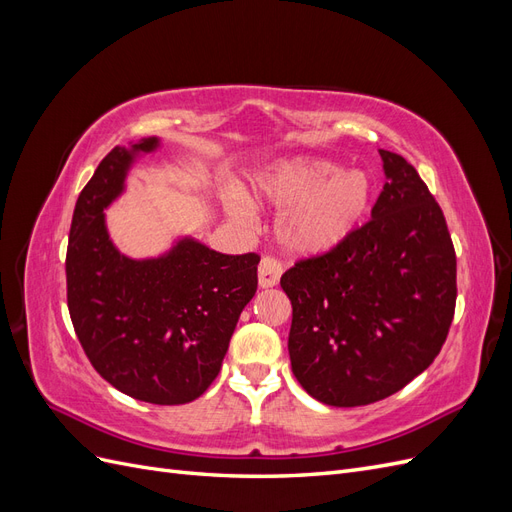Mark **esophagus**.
I'll use <instances>...</instances> for the list:
<instances>
[{"label":"esophagus","instance_id":"esophagus-1","mask_svg":"<svg viewBox=\"0 0 512 512\" xmlns=\"http://www.w3.org/2000/svg\"><path fill=\"white\" fill-rule=\"evenodd\" d=\"M284 267L282 262L273 258V256H265L260 260L258 265V284L260 288H273L277 286V282H280V275H282Z\"/></svg>","mask_w":512,"mask_h":512}]
</instances>
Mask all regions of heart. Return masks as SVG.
Listing matches in <instances>:
<instances>
[{
	"mask_svg": "<svg viewBox=\"0 0 512 512\" xmlns=\"http://www.w3.org/2000/svg\"><path fill=\"white\" fill-rule=\"evenodd\" d=\"M252 194L262 205L286 209L277 239L288 252L316 256L335 250L363 224L374 203V181L331 160L290 158L256 173ZM226 211L239 224L252 218L250 200L241 194L226 200Z\"/></svg>",
	"mask_w": 512,
	"mask_h": 512,
	"instance_id": "obj_1",
	"label": "heart"
}]
</instances>
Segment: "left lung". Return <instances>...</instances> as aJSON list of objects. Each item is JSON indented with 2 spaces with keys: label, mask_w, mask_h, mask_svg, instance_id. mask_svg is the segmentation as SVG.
<instances>
[{
  "label": "left lung",
  "mask_w": 512,
  "mask_h": 512,
  "mask_svg": "<svg viewBox=\"0 0 512 512\" xmlns=\"http://www.w3.org/2000/svg\"><path fill=\"white\" fill-rule=\"evenodd\" d=\"M386 175L371 220L335 250L282 275L292 303V374L335 408L389 397L433 363L457 301L444 213L416 168L380 149Z\"/></svg>",
  "instance_id": "1"
}]
</instances>
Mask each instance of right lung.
I'll list each match as a JSON object with an SVG mask.
<instances>
[{"label": "right lung", "instance_id": "add662e5", "mask_svg": "<svg viewBox=\"0 0 512 512\" xmlns=\"http://www.w3.org/2000/svg\"><path fill=\"white\" fill-rule=\"evenodd\" d=\"M158 147V136L115 147L79 194L66 254L68 309L106 382L147 404L179 406L220 374L237 320L256 294L260 256L220 254L192 237L158 258L117 250L104 209L126 190L138 153Z\"/></svg>", "mask_w": 512, "mask_h": 512}]
</instances>
